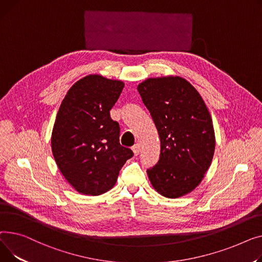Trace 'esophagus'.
<instances>
[{
    "instance_id": "esophagus-1",
    "label": "esophagus",
    "mask_w": 262,
    "mask_h": 262,
    "mask_svg": "<svg viewBox=\"0 0 262 262\" xmlns=\"http://www.w3.org/2000/svg\"><path fill=\"white\" fill-rule=\"evenodd\" d=\"M132 151H133V153H134V156H135V157H136V156H138V155H140V152H141V146L138 145V144L134 145V146L132 147Z\"/></svg>"
}]
</instances>
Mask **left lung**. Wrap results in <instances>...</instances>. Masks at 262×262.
<instances>
[{
	"mask_svg": "<svg viewBox=\"0 0 262 262\" xmlns=\"http://www.w3.org/2000/svg\"><path fill=\"white\" fill-rule=\"evenodd\" d=\"M137 91L161 140L160 160L147 170L149 180L166 198L185 195L202 182L213 158L216 138L207 106L180 76L148 78Z\"/></svg>",
	"mask_w": 262,
	"mask_h": 262,
	"instance_id": "obj_1",
	"label": "left lung"
}]
</instances>
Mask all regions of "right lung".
Wrapping results in <instances>:
<instances>
[{"mask_svg":"<svg viewBox=\"0 0 262 262\" xmlns=\"http://www.w3.org/2000/svg\"><path fill=\"white\" fill-rule=\"evenodd\" d=\"M125 83L97 74L75 82L60 104L52 132V151L60 172L82 194L114 187L119 170L133 157L119 143V125L110 110Z\"/></svg>","mask_w":262,"mask_h":262,"instance_id":"obj_1","label":"right lung"}]
</instances>
